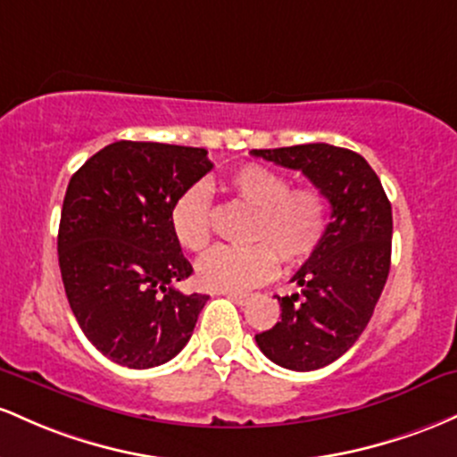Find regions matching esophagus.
<instances>
[{
    "label": "esophagus",
    "instance_id": "1",
    "mask_svg": "<svg viewBox=\"0 0 457 457\" xmlns=\"http://www.w3.org/2000/svg\"><path fill=\"white\" fill-rule=\"evenodd\" d=\"M230 300L233 302H237V304H245V302L250 300V297H253V294H248V291H239V294H235V291H230V294H227Z\"/></svg>",
    "mask_w": 457,
    "mask_h": 457
}]
</instances>
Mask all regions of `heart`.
<instances>
[{
  "label": "heart",
  "instance_id": "obj_1",
  "mask_svg": "<svg viewBox=\"0 0 457 457\" xmlns=\"http://www.w3.org/2000/svg\"><path fill=\"white\" fill-rule=\"evenodd\" d=\"M224 189L235 201L254 209L253 245H218L196 265L203 289L239 294L278 270V254L287 265H300L320 250L330 224V203L320 187H291L289 177L261 163H245L230 172ZM212 198L203 183L187 187L170 207L174 239L192 253L212 242Z\"/></svg>",
  "mask_w": 457,
  "mask_h": 457
}]
</instances>
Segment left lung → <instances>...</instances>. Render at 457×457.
<instances>
[{
    "mask_svg": "<svg viewBox=\"0 0 457 457\" xmlns=\"http://www.w3.org/2000/svg\"><path fill=\"white\" fill-rule=\"evenodd\" d=\"M253 155L300 170L330 203L324 242L291 278L302 291L278 297L280 321L254 337L276 365L315 371L350 350L380 300L391 270V203L365 157L347 148L297 145Z\"/></svg>",
    "mask_w": 457,
    "mask_h": 457,
    "instance_id": "obj_1",
    "label": "left lung"
}]
</instances>
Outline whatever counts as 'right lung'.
Listing matches in <instances>:
<instances>
[{"mask_svg":"<svg viewBox=\"0 0 457 457\" xmlns=\"http://www.w3.org/2000/svg\"><path fill=\"white\" fill-rule=\"evenodd\" d=\"M212 168L204 148L120 140L71 177L58 230L64 291L88 341L118 365H163L192 337L209 295L174 287L194 270L170 207Z\"/></svg>","mask_w":457,"mask_h":457,"instance_id":"right-lung-1","label":"right lung"}]
</instances>
